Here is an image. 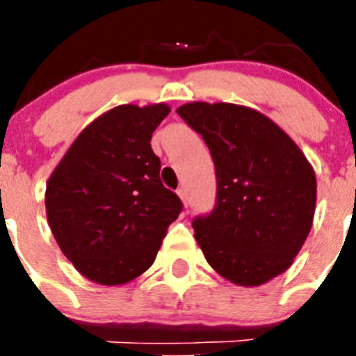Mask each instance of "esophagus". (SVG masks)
I'll list each match as a JSON object with an SVG mask.
<instances>
[{"label": "esophagus", "instance_id": "34e87169", "mask_svg": "<svg viewBox=\"0 0 356 356\" xmlns=\"http://www.w3.org/2000/svg\"><path fill=\"white\" fill-rule=\"evenodd\" d=\"M177 195H179V198L182 200V203H184V207H188V203H189V196H188V189L184 188V186H181V188L177 189Z\"/></svg>", "mask_w": 356, "mask_h": 356}]
</instances>
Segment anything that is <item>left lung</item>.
<instances>
[{
  "mask_svg": "<svg viewBox=\"0 0 356 356\" xmlns=\"http://www.w3.org/2000/svg\"><path fill=\"white\" fill-rule=\"evenodd\" d=\"M177 113L201 134L215 165V207L193 220L207 261L239 286L282 274L314 220L317 181L308 160L257 110L198 102Z\"/></svg>",
  "mask_w": 356,
  "mask_h": 356,
  "instance_id": "left-lung-1",
  "label": "left lung"
}]
</instances>
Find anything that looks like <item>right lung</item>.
Instances as JSON below:
<instances>
[{
    "instance_id": "obj_1",
    "label": "right lung",
    "mask_w": 356,
    "mask_h": 356,
    "mask_svg": "<svg viewBox=\"0 0 356 356\" xmlns=\"http://www.w3.org/2000/svg\"><path fill=\"white\" fill-rule=\"evenodd\" d=\"M170 108L120 105L89 124L46 186L60 250L84 277L125 284L155 261L182 201L160 181L152 136Z\"/></svg>"
}]
</instances>
